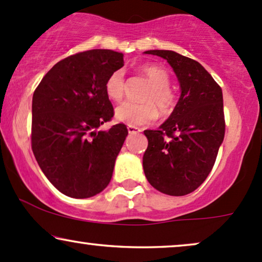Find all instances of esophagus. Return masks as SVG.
<instances>
[{
	"label": "esophagus",
	"mask_w": 262,
	"mask_h": 262,
	"mask_svg": "<svg viewBox=\"0 0 262 262\" xmlns=\"http://www.w3.org/2000/svg\"><path fill=\"white\" fill-rule=\"evenodd\" d=\"M128 133L129 134H135V133H139V132H141L140 128L135 127V125H128Z\"/></svg>",
	"instance_id": "34e87169"
}]
</instances>
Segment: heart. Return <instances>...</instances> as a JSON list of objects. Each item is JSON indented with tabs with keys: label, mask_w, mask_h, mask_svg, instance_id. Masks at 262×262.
<instances>
[{
	"label": "heart",
	"mask_w": 262,
	"mask_h": 262,
	"mask_svg": "<svg viewBox=\"0 0 262 262\" xmlns=\"http://www.w3.org/2000/svg\"><path fill=\"white\" fill-rule=\"evenodd\" d=\"M140 71L152 83L151 89L145 93L144 103L124 102L116 108V117L118 121L128 123L129 125L149 124L158 118V108L162 116H170L177 104L175 92L170 89V75L161 66L155 64L143 65ZM125 74L122 69L113 71L104 83V91L108 98L119 102L124 96Z\"/></svg>",
	"instance_id": "1"
}]
</instances>
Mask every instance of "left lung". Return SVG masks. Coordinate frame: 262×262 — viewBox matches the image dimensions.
<instances>
[{
    "instance_id": "obj_1",
    "label": "left lung",
    "mask_w": 262,
    "mask_h": 262,
    "mask_svg": "<svg viewBox=\"0 0 262 262\" xmlns=\"http://www.w3.org/2000/svg\"><path fill=\"white\" fill-rule=\"evenodd\" d=\"M145 54L167 60L180 81L181 96L158 130H144L149 141L144 172L158 191L185 196L200 187L214 166L225 134L223 93L196 60L171 50Z\"/></svg>"
}]
</instances>
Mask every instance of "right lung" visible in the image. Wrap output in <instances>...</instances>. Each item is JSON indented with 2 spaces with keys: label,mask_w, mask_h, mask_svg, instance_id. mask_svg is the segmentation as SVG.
<instances>
[{
  "label": "right lung",
  "mask_w": 262,
  "mask_h": 262,
  "mask_svg": "<svg viewBox=\"0 0 262 262\" xmlns=\"http://www.w3.org/2000/svg\"><path fill=\"white\" fill-rule=\"evenodd\" d=\"M123 54L95 49L60 60L41 79L32 102V150L47 179L65 196L89 198L112 179L128 135L119 123L97 132L114 110L104 91Z\"/></svg>",
  "instance_id": "add662e5"
}]
</instances>
